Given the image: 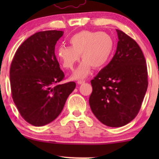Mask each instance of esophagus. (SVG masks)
I'll list each match as a JSON object with an SVG mask.
<instances>
[{"label": "esophagus", "instance_id": "1", "mask_svg": "<svg viewBox=\"0 0 159 159\" xmlns=\"http://www.w3.org/2000/svg\"><path fill=\"white\" fill-rule=\"evenodd\" d=\"M77 83L78 84H81L85 83V81H84V80H79V81H77Z\"/></svg>", "mask_w": 159, "mask_h": 159}]
</instances>
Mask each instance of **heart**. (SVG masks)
I'll use <instances>...</instances> for the list:
<instances>
[{
  "instance_id": "1",
  "label": "heart",
  "mask_w": 159,
  "mask_h": 159,
  "mask_svg": "<svg viewBox=\"0 0 159 159\" xmlns=\"http://www.w3.org/2000/svg\"><path fill=\"white\" fill-rule=\"evenodd\" d=\"M69 43L70 47H58L56 55L63 68L72 69L79 61L81 54L84 61L72 74L75 79L87 77L92 66L100 69L106 65L114 50V40L105 32L83 30L70 37Z\"/></svg>"
}]
</instances>
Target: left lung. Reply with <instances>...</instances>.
Masks as SVG:
<instances>
[{
	"instance_id": "obj_1",
	"label": "left lung",
	"mask_w": 159,
	"mask_h": 159,
	"mask_svg": "<svg viewBox=\"0 0 159 159\" xmlns=\"http://www.w3.org/2000/svg\"><path fill=\"white\" fill-rule=\"evenodd\" d=\"M116 51L110 63L91 80L89 104L104 125L121 127L139 112L148 87L145 57L138 43L116 29Z\"/></svg>"
}]
</instances>
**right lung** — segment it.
I'll list each match as a JSON object with an SVG mask.
<instances>
[{"label": "right lung", "mask_w": 159, "mask_h": 159, "mask_svg": "<svg viewBox=\"0 0 159 159\" xmlns=\"http://www.w3.org/2000/svg\"><path fill=\"white\" fill-rule=\"evenodd\" d=\"M61 30H45L27 38L16 51L10 76L12 96L21 116L34 126L50 123L59 116L73 81L59 84L64 78L54 48Z\"/></svg>", "instance_id": "right-lung-1"}]
</instances>
